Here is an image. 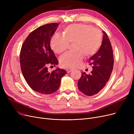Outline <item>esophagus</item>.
<instances>
[{"mask_svg": "<svg viewBox=\"0 0 134 134\" xmlns=\"http://www.w3.org/2000/svg\"><path fill=\"white\" fill-rule=\"evenodd\" d=\"M66 70L67 72L68 73H70L71 72L73 71V69L71 68H67L66 69Z\"/></svg>", "mask_w": 134, "mask_h": 134, "instance_id": "esophagus-1", "label": "esophagus"}]
</instances>
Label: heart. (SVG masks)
Returning <instances> with one entry per match:
<instances>
[{"label":"heart","mask_w":134,"mask_h":134,"mask_svg":"<svg viewBox=\"0 0 134 134\" xmlns=\"http://www.w3.org/2000/svg\"><path fill=\"white\" fill-rule=\"evenodd\" d=\"M63 36L55 34L51 40V47L56 54L66 51L69 43H73L75 51L68 52L60 58L62 66L74 68L78 66L84 54L91 56L95 54L101 46L102 34L99 30L85 24H75L66 27Z\"/></svg>","instance_id":"b5f03b06"}]
</instances>
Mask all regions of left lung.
I'll return each instance as SVG.
<instances>
[{"label":"left lung","mask_w":134,"mask_h":134,"mask_svg":"<svg viewBox=\"0 0 134 134\" xmlns=\"http://www.w3.org/2000/svg\"><path fill=\"white\" fill-rule=\"evenodd\" d=\"M103 33L99 49L88 61L90 65H92V71L89 74L82 72L78 82L79 90L88 96L98 93L105 87L113 69L114 59L111 42L107 33L104 31Z\"/></svg>","instance_id":"1"}]
</instances>
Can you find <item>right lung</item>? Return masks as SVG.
Listing matches in <instances>:
<instances>
[{
  "label": "right lung",
  "mask_w": 134,
  "mask_h": 134,
  "mask_svg": "<svg viewBox=\"0 0 134 134\" xmlns=\"http://www.w3.org/2000/svg\"><path fill=\"white\" fill-rule=\"evenodd\" d=\"M58 25L53 23L38 27L28 35L20 50V64L24 78L28 85L40 94L56 92L61 78L67 73L59 68L52 72L48 71L49 65L55 66L59 63L50 46Z\"/></svg>",
  "instance_id": "add662e5"
}]
</instances>
